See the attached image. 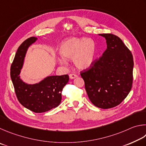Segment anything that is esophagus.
<instances>
[{
    "mask_svg": "<svg viewBox=\"0 0 146 146\" xmlns=\"http://www.w3.org/2000/svg\"><path fill=\"white\" fill-rule=\"evenodd\" d=\"M77 77H78V75L74 74H70L69 75V78L70 79H74Z\"/></svg>",
    "mask_w": 146,
    "mask_h": 146,
    "instance_id": "esophagus-1",
    "label": "esophagus"
}]
</instances>
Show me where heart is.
I'll list each match as a JSON object with an SVG mask.
<instances>
[{"mask_svg": "<svg viewBox=\"0 0 146 146\" xmlns=\"http://www.w3.org/2000/svg\"><path fill=\"white\" fill-rule=\"evenodd\" d=\"M58 52L61 57L66 60L72 59L76 67L84 70L90 67L95 60L96 45L90 38L74 37L61 43ZM58 62L65 65L66 61L61 58Z\"/></svg>", "mask_w": 146, "mask_h": 146, "instance_id": "1", "label": "heart"}]
</instances>
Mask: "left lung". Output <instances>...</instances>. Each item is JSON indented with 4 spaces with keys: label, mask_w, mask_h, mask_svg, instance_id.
<instances>
[{
    "label": "left lung",
    "mask_w": 146,
    "mask_h": 146,
    "mask_svg": "<svg viewBox=\"0 0 146 146\" xmlns=\"http://www.w3.org/2000/svg\"><path fill=\"white\" fill-rule=\"evenodd\" d=\"M99 35L105 38L107 48L80 74L92 104L108 109L121 104L131 90L133 58L118 36L113 34Z\"/></svg>",
    "instance_id": "obj_1"
}]
</instances>
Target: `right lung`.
Here are the masks:
<instances>
[{"instance_id": "obj_1", "label": "right lung", "mask_w": 146, "mask_h": 146, "mask_svg": "<svg viewBox=\"0 0 146 146\" xmlns=\"http://www.w3.org/2000/svg\"><path fill=\"white\" fill-rule=\"evenodd\" d=\"M37 40L31 37L25 40L15 54L11 66V78L17 98L25 108L35 113H42L57 107L61 101V91L69 80V76H51L38 83L30 85L20 78L27 48Z\"/></svg>"}]
</instances>
